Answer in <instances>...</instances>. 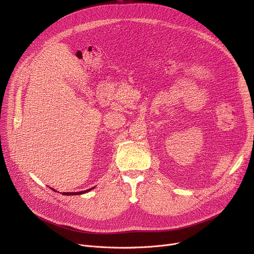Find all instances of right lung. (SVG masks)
Instances as JSON below:
<instances>
[{"label": "right lung", "instance_id": "right-lung-1", "mask_svg": "<svg viewBox=\"0 0 254 254\" xmlns=\"http://www.w3.org/2000/svg\"><path fill=\"white\" fill-rule=\"evenodd\" d=\"M93 189V188H92ZM92 189H89V190H83V191H78V192H63V194L64 195H76V194H82V193H85L89 190H91ZM56 191V190H55Z\"/></svg>", "mask_w": 254, "mask_h": 254}]
</instances>
